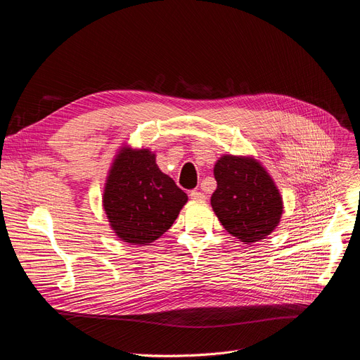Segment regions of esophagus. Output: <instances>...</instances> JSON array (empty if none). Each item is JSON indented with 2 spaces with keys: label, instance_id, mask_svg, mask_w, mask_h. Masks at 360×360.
<instances>
[{
  "label": "esophagus",
  "instance_id": "obj_1",
  "mask_svg": "<svg viewBox=\"0 0 360 360\" xmlns=\"http://www.w3.org/2000/svg\"><path fill=\"white\" fill-rule=\"evenodd\" d=\"M188 196H190V199H192V200H205L206 199L205 193L199 192V190H192Z\"/></svg>",
  "mask_w": 360,
  "mask_h": 360
}]
</instances>
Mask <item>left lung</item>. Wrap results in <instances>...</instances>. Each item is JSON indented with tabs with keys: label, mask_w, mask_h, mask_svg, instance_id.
<instances>
[{
	"label": "left lung",
	"mask_w": 360,
	"mask_h": 360,
	"mask_svg": "<svg viewBox=\"0 0 360 360\" xmlns=\"http://www.w3.org/2000/svg\"><path fill=\"white\" fill-rule=\"evenodd\" d=\"M210 198L224 228L244 244L270 236L281 222L283 202L266 168L252 157L222 155L215 167Z\"/></svg>",
	"instance_id": "obj_1"
}]
</instances>
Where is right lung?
Instances as JSON below:
<instances>
[{"label":"right lung","instance_id":"1","mask_svg":"<svg viewBox=\"0 0 360 360\" xmlns=\"http://www.w3.org/2000/svg\"><path fill=\"white\" fill-rule=\"evenodd\" d=\"M187 195L164 174L148 148L122 146L112 162L103 207L115 234L132 245H148L170 229Z\"/></svg>","mask_w":360,"mask_h":360}]
</instances>
